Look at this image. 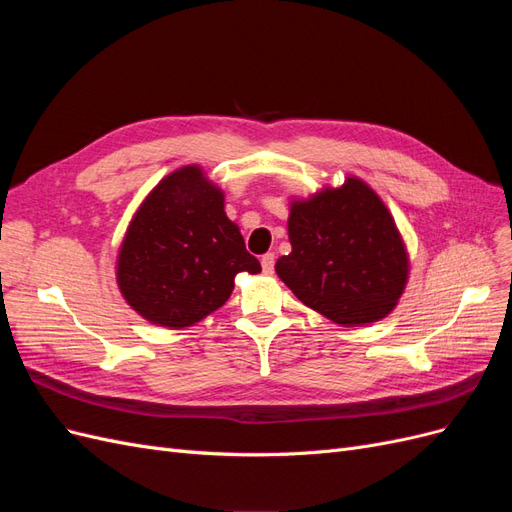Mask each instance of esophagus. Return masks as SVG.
I'll list each match as a JSON object with an SVG mask.
<instances>
[{
    "instance_id": "34e87169",
    "label": "esophagus",
    "mask_w": 512,
    "mask_h": 512,
    "mask_svg": "<svg viewBox=\"0 0 512 512\" xmlns=\"http://www.w3.org/2000/svg\"><path fill=\"white\" fill-rule=\"evenodd\" d=\"M260 265H262V271H265L267 275H271L273 273V269H275V254H265L260 258Z\"/></svg>"
}]
</instances>
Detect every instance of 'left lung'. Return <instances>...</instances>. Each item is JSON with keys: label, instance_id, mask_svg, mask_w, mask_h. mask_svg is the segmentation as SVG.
<instances>
[{"label": "left lung", "instance_id": "8db88e82", "mask_svg": "<svg viewBox=\"0 0 512 512\" xmlns=\"http://www.w3.org/2000/svg\"><path fill=\"white\" fill-rule=\"evenodd\" d=\"M292 252L275 262L303 305L356 327L391 314L408 282V252L380 196L356 177L292 200Z\"/></svg>", "mask_w": 512, "mask_h": 512}]
</instances>
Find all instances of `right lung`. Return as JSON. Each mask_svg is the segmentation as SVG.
<instances>
[{"label": "right lung", "mask_w": 512, "mask_h": 512, "mask_svg": "<svg viewBox=\"0 0 512 512\" xmlns=\"http://www.w3.org/2000/svg\"><path fill=\"white\" fill-rule=\"evenodd\" d=\"M258 273L239 226L226 218L224 192L198 166H183L149 192L117 256L123 299L145 320L192 327L222 307L235 275Z\"/></svg>", "instance_id": "1"}]
</instances>
